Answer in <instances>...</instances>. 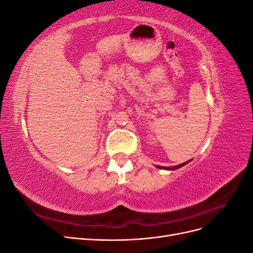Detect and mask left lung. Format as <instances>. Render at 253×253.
<instances>
[{
  "label": "left lung",
  "instance_id": "8db88e82",
  "mask_svg": "<svg viewBox=\"0 0 253 253\" xmlns=\"http://www.w3.org/2000/svg\"><path fill=\"white\" fill-rule=\"evenodd\" d=\"M181 166V164L180 165H177V166H174V167H168V169H170V170H173V169H177V168H179Z\"/></svg>",
  "mask_w": 253,
  "mask_h": 253
}]
</instances>
